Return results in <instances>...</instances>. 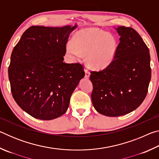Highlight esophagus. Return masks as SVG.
<instances>
[{
	"label": "esophagus",
	"instance_id": "obj_1",
	"mask_svg": "<svg viewBox=\"0 0 159 159\" xmlns=\"http://www.w3.org/2000/svg\"><path fill=\"white\" fill-rule=\"evenodd\" d=\"M90 75V72L88 71L87 69H85V79H89Z\"/></svg>",
	"mask_w": 159,
	"mask_h": 159
}]
</instances>
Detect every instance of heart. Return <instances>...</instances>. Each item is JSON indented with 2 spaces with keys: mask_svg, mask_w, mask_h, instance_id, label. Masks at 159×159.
Wrapping results in <instances>:
<instances>
[{
  "mask_svg": "<svg viewBox=\"0 0 159 159\" xmlns=\"http://www.w3.org/2000/svg\"><path fill=\"white\" fill-rule=\"evenodd\" d=\"M118 50L116 39L102 29L91 27L74 35L72 44L66 45V52L74 59L87 55V63L96 70L106 69L114 61Z\"/></svg>",
  "mask_w": 159,
  "mask_h": 159,
  "instance_id": "b5f03b06",
  "label": "heart"
}]
</instances>
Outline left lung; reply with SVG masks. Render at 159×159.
Here are the masks:
<instances>
[{"label": "left lung", "mask_w": 159, "mask_h": 159, "mask_svg": "<svg viewBox=\"0 0 159 159\" xmlns=\"http://www.w3.org/2000/svg\"><path fill=\"white\" fill-rule=\"evenodd\" d=\"M120 43L114 61L99 71H91V95L96 111L120 116L134 111L146 98L151 80L149 48L134 29L116 28Z\"/></svg>", "instance_id": "obj_1"}]
</instances>
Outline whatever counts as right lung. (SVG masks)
I'll list each match as a JSON object with an SVG mask.
<instances>
[{"label":"right lung","mask_w":159,"mask_h":159,"mask_svg":"<svg viewBox=\"0 0 159 159\" xmlns=\"http://www.w3.org/2000/svg\"><path fill=\"white\" fill-rule=\"evenodd\" d=\"M77 27L32 26L12 50L8 76L13 98L31 116L52 120L65 114L85 76L79 63H64L69 34Z\"/></svg>","instance_id":"1"}]
</instances>
